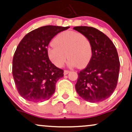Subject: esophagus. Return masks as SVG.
I'll return each mask as SVG.
<instances>
[{
  "label": "esophagus",
  "instance_id": "1",
  "mask_svg": "<svg viewBox=\"0 0 132 132\" xmlns=\"http://www.w3.org/2000/svg\"><path fill=\"white\" fill-rule=\"evenodd\" d=\"M70 72V71H68V70H64V75H67L68 73Z\"/></svg>",
  "mask_w": 132,
  "mask_h": 132
}]
</instances>
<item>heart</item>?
Here are the masks:
<instances>
[{
  "label": "heart",
  "mask_w": 132,
  "mask_h": 132,
  "mask_svg": "<svg viewBox=\"0 0 132 132\" xmlns=\"http://www.w3.org/2000/svg\"><path fill=\"white\" fill-rule=\"evenodd\" d=\"M53 45L47 48L48 59L55 66L61 68L66 59L70 67H86L92 58L93 47L86 36L77 32L64 31L54 38Z\"/></svg>",
  "instance_id": "b5f03b06"
}]
</instances>
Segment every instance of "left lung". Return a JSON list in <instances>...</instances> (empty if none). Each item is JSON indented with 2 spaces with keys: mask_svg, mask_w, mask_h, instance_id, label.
<instances>
[{
  "mask_svg": "<svg viewBox=\"0 0 132 132\" xmlns=\"http://www.w3.org/2000/svg\"><path fill=\"white\" fill-rule=\"evenodd\" d=\"M74 29L86 36L93 47L90 63L78 72L76 92L84 100L101 102L108 98L117 86L120 62L116 48L107 36L96 28L76 26Z\"/></svg>",
  "mask_w": 132,
  "mask_h": 132,
  "instance_id": "obj_1",
  "label": "left lung"
}]
</instances>
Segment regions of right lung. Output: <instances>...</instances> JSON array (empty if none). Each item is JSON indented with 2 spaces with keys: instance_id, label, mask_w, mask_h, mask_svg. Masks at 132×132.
<instances>
[{
  "instance_id": "1",
  "label": "right lung",
  "mask_w": 132,
  "mask_h": 132,
  "mask_svg": "<svg viewBox=\"0 0 132 132\" xmlns=\"http://www.w3.org/2000/svg\"><path fill=\"white\" fill-rule=\"evenodd\" d=\"M69 27L45 26L27 34L18 44L13 58L12 74L21 96L31 102H42L52 97L55 84L63 70L48 59L50 40Z\"/></svg>"
}]
</instances>
